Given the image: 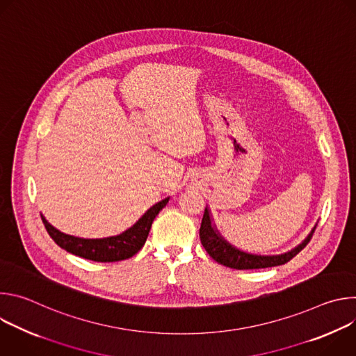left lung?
<instances>
[{"instance_id": "8db88e82", "label": "left lung", "mask_w": 356, "mask_h": 356, "mask_svg": "<svg viewBox=\"0 0 356 356\" xmlns=\"http://www.w3.org/2000/svg\"><path fill=\"white\" fill-rule=\"evenodd\" d=\"M316 231V227L313 231L309 234V236L304 239L297 248L291 249L287 253H283V255H276V257H258V255H250V253H245L242 250L235 249L227 241H224L211 227V220H210V213L206 209L204 216H202L201 227H200V241L201 245L204 246L209 255L218 264L231 268V269H238V270H245V269H264V268H272V266H279L287 264L290 259H293L297 253L304 249L313 234Z\"/></svg>"}]
</instances>
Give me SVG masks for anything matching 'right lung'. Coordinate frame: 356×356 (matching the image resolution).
<instances>
[{"label": "right lung", "instance_id": "right-lung-1", "mask_svg": "<svg viewBox=\"0 0 356 356\" xmlns=\"http://www.w3.org/2000/svg\"><path fill=\"white\" fill-rule=\"evenodd\" d=\"M168 201L169 198H165L154 207H150L135 225H132L121 235L104 239H83L66 235L50 225L43 217L42 221L50 238L60 248L73 253V255L94 262H118L134 257L135 253L140 250L146 242L152 222H154L159 211L168 204Z\"/></svg>", "mask_w": 356, "mask_h": 356}]
</instances>
